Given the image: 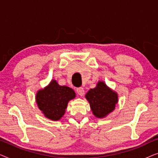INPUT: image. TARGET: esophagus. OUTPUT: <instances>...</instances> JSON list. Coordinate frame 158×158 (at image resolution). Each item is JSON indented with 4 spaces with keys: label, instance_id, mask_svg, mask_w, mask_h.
Segmentation results:
<instances>
[{
    "label": "esophagus",
    "instance_id": "1",
    "mask_svg": "<svg viewBox=\"0 0 158 158\" xmlns=\"http://www.w3.org/2000/svg\"><path fill=\"white\" fill-rule=\"evenodd\" d=\"M76 91L77 93V94H78L79 96H83L84 94H85V91H84L83 88H82V87L77 88L76 89Z\"/></svg>",
    "mask_w": 158,
    "mask_h": 158
}]
</instances>
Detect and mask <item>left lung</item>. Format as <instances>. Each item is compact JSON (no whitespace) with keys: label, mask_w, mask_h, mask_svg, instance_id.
<instances>
[{"label":"left lung","mask_w":158,"mask_h":158,"mask_svg":"<svg viewBox=\"0 0 158 158\" xmlns=\"http://www.w3.org/2000/svg\"><path fill=\"white\" fill-rule=\"evenodd\" d=\"M85 98L90 103L93 114L97 118L106 117L115 109L118 95L102 81L96 88L88 90Z\"/></svg>","instance_id":"1"}]
</instances>
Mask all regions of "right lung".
Instances as JSON below:
<instances>
[{"label":"right lung","instance_id":"right-lung-1","mask_svg":"<svg viewBox=\"0 0 158 158\" xmlns=\"http://www.w3.org/2000/svg\"><path fill=\"white\" fill-rule=\"evenodd\" d=\"M75 97L72 88L65 85H60L55 80H52L47 87L40 90L36 95L37 106L47 118L58 121L65 112L68 103Z\"/></svg>","mask_w":158,"mask_h":158}]
</instances>
